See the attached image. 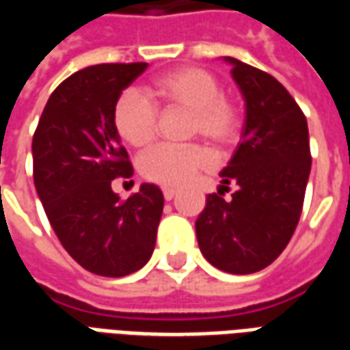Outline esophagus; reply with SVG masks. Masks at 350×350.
I'll return each mask as SVG.
<instances>
[{"label": "esophagus", "mask_w": 350, "mask_h": 350, "mask_svg": "<svg viewBox=\"0 0 350 350\" xmlns=\"http://www.w3.org/2000/svg\"><path fill=\"white\" fill-rule=\"evenodd\" d=\"M163 197H165V200H172V198L176 197V189H172V187H165V189H163Z\"/></svg>", "instance_id": "esophagus-1"}]
</instances>
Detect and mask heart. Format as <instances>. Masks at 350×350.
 Wrapping results in <instances>:
<instances>
[{
	"mask_svg": "<svg viewBox=\"0 0 350 350\" xmlns=\"http://www.w3.org/2000/svg\"><path fill=\"white\" fill-rule=\"evenodd\" d=\"M191 112V133L213 146L232 142L240 127V110L223 95L219 79L202 67H180L161 75L146 88L125 90L112 112L116 133L135 148L150 144L157 129V108ZM208 165V153L198 146L159 144L138 159V170L150 182L182 185Z\"/></svg>",
	"mask_w": 350,
	"mask_h": 350,
	"instance_id": "1",
	"label": "heart"
}]
</instances>
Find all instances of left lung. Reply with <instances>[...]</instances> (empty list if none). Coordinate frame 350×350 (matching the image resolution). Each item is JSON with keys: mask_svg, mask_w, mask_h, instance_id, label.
I'll return each mask as SVG.
<instances>
[{"mask_svg": "<svg viewBox=\"0 0 350 350\" xmlns=\"http://www.w3.org/2000/svg\"><path fill=\"white\" fill-rule=\"evenodd\" d=\"M245 100L242 142L221 170L217 193L198 215V247L228 273L266 268L291 242L311 170L306 116L283 84L236 57H225ZM230 183L237 191L222 198Z\"/></svg>", "mask_w": 350, "mask_h": 350, "instance_id": "8db88e82", "label": "left lung"}]
</instances>
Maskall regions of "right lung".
Here are the masks:
<instances>
[{"instance_id":"right-lung-1","label":"right lung","mask_w":350,"mask_h":350,"mask_svg":"<svg viewBox=\"0 0 350 350\" xmlns=\"http://www.w3.org/2000/svg\"><path fill=\"white\" fill-rule=\"evenodd\" d=\"M148 64H100L64 80L50 95L33 135V182L65 251L92 273L123 278L155 247L165 198L142 183L127 200L112 191L133 167L116 133L118 97Z\"/></svg>"}]
</instances>
